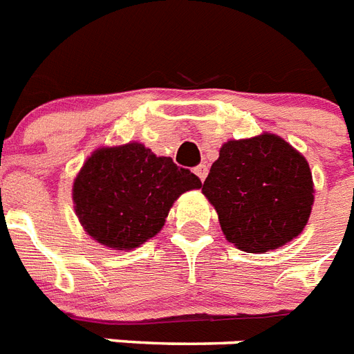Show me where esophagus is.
I'll return each mask as SVG.
<instances>
[{
  "instance_id": "1",
  "label": "esophagus",
  "mask_w": 354,
  "mask_h": 354,
  "mask_svg": "<svg viewBox=\"0 0 354 354\" xmlns=\"http://www.w3.org/2000/svg\"><path fill=\"white\" fill-rule=\"evenodd\" d=\"M194 174L197 175L201 180H205L206 175H208V166H206V164H199V166H195Z\"/></svg>"
}]
</instances>
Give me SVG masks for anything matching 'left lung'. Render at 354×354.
I'll return each instance as SVG.
<instances>
[{
	"instance_id": "1",
	"label": "left lung",
	"mask_w": 354,
	"mask_h": 354,
	"mask_svg": "<svg viewBox=\"0 0 354 354\" xmlns=\"http://www.w3.org/2000/svg\"><path fill=\"white\" fill-rule=\"evenodd\" d=\"M203 194L216 208L226 239L252 254L292 241L315 203L309 162L272 133L223 144Z\"/></svg>"
}]
</instances>
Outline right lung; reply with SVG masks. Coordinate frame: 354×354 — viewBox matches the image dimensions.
Returning <instances> with one entry per match:
<instances>
[{
  "mask_svg": "<svg viewBox=\"0 0 354 354\" xmlns=\"http://www.w3.org/2000/svg\"><path fill=\"white\" fill-rule=\"evenodd\" d=\"M201 188L190 169L157 157L144 144L98 148L73 185L84 230L115 250H131L157 236L177 197Z\"/></svg>",
  "mask_w": 354,
  "mask_h": 354,
  "instance_id": "add662e5",
  "label": "right lung"
}]
</instances>
